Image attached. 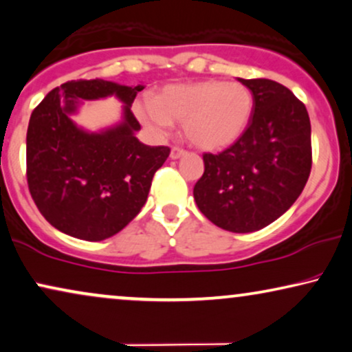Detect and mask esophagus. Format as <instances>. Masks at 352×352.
I'll list each match as a JSON object with an SVG mask.
<instances>
[{"label": "esophagus", "instance_id": "obj_1", "mask_svg": "<svg viewBox=\"0 0 352 352\" xmlns=\"http://www.w3.org/2000/svg\"><path fill=\"white\" fill-rule=\"evenodd\" d=\"M187 152L184 148H181V147H177V145H175V147H171V153H170V157L173 158V160H176V158H181L182 155H186Z\"/></svg>", "mask_w": 352, "mask_h": 352}]
</instances>
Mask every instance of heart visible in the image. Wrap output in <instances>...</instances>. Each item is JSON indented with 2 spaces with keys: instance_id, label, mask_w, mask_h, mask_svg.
Segmentation results:
<instances>
[{
  "instance_id": "heart-1",
  "label": "heart",
  "mask_w": 352,
  "mask_h": 352,
  "mask_svg": "<svg viewBox=\"0 0 352 352\" xmlns=\"http://www.w3.org/2000/svg\"><path fill=\"white\" fill-rule=\"evenodd\" d=\"M254 111V95L241 82L205 80L168 85L155 100L135 103L145 126L163 132L182 122L184 135L200 148H221L239 139Z\"/></svg>"
}]
</instances>
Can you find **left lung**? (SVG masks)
<instances>
[{"mask_svg":"<svg viewBox=\"0 0 352 352\" xmlns=\"http://www.w3.org/2000/svg\"><path fill=\"white\" fill-rule=\"evenodd\" d=\"M254 95L249 126L220 153H204L194 186L200 212L231 232H252L280 218L302 192L312 168L305 104L270 79H239Z\"/></svg>","mask_w":352,"mask_h":352,"instance_id":"1","label":"left lung"}]
</instances>
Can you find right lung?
<instances>
[{"instance_id": "right-lung-1", "label": "right lung", "mask_w": 352, "mask_h": 352, "mask_svg": "<svg viewBox=\"0 0 352 352\" xmlns=\"http://www.w3.org/2000/svg\"><path fill=\"white\" fill-rule=\"evenodd\" d=\"M144 85L79 79L56 87L32 111L27 129V184L50 225L84 241L115 236L147 202L157 170L170 147L137 140L139 121L131 111ZM116 94L125 122L102 135H87L67 116L82 99Z\"/></svg>"}]
</instances>
